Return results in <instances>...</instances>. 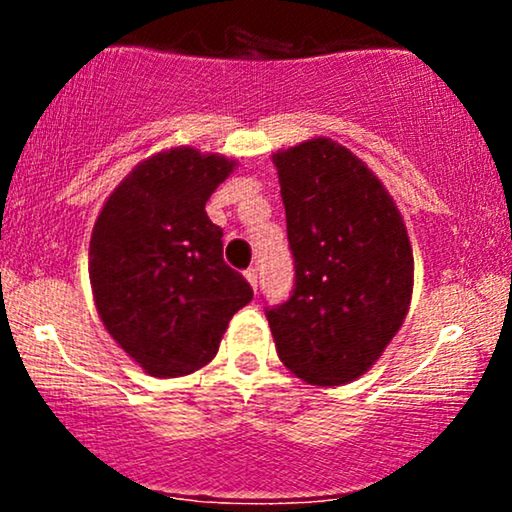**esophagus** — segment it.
<instances>
[{"instance_id":"34e87169","label":"esophagus","mask_w":512,"mask_h":512,"mask_svg":"<svg viewBox=\"0 0 512 512\" xmlns=\"http://www.w3.org/2000/svg\"><path fill=\"white\" fill-rule=\"evenodd\" d=\"M245 279H248V281H250V286H252V289H255V291H257V284H260V281H257V279H260V276H257V269H255V267L245 269Z\"/></svg>"}]
</instances>
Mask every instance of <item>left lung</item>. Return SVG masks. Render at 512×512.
<instances>
[{
	"mask_svg": "<svg viewBox=\"0 0 512 512\" xmlns=\"http://www.w3.org/2000/svg\"><path fill=\"white\" fill-rule=\"evenodd\" d=\"M272 161L296 262L291 298L267 310L276 354L308 385L351 383L407 317V226L378 175L332 139H308Z\"/></svg>",
	"mask_w": 512,
	"mask_h": 512,
	"instance_id": "8db88e82",
	"label": "left lung"
}]
</instances>
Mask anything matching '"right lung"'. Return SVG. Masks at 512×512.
Returning a JSON list of instances; mask_svg holds the SVG:
<instances>
[{"mask_svg": "<svg viewBox=\"0 0 512 512\" xmlns=\"http://www.w3.org/2000/svg\"><path fill=\"white\" fill-rule=\"evenodd\" d=\"M236 166L192 146L161 151L115 187L93 226L88 276L98 315L154 378L207 366L231 317L252 301L204 211Z\"/></svg>", "mask_w": 512, "mask_h": 512, "instance_id": "add662e5", "label": "right lung"}]
</instances>
